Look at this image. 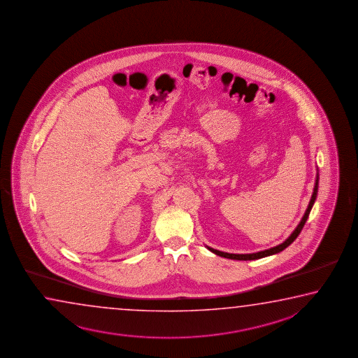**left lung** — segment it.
<instances>
[{
    "label": "left lung",
    "instance_id": "left-lung-1",
    "mask_svg": "<svg viewBox=\"0 0 358 358\" xmlns=\"http://www.w3.org/2000/svg\"><path fill=\"white\" fill-rule=\"evenodd\" d=\"M318 180H320V176L317 174V178H315V189H313V194L310 196L308 208H307V210L304 213L303 218H302V220L299 222V224L297 225V228L293 231L291 236H288V238H287L285 242L282 243V244H279L277 247H273V248L262 250V252L250 253V255H231V253L220 252V250L210 248V247H206V248L209 249L210 252H213L214 255H219V257H224V258H229V259H236V261H255V259H261V258H264V257H268V255H277L279 252H282L283 249L287 248L289 244H292V243L296 241V238L299 236V233H301V231L303 229L304 224H306V222H307V219H308L310 209H312V206L315 204V198H317V193H318Z\"/></svg>",
    "mask_w": 358,
    "mask_h": 358
}]
</instances>
